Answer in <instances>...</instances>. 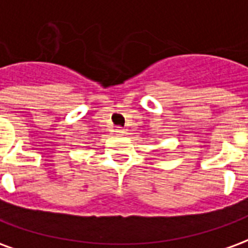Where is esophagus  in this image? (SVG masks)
Here are the masks:
<instances>
[{
    "mask_svg": "<svg viewBox=\"0 0 248 248\" xmlns=\"http://www.w3.org/2000/svg\"><path fill=\"white\" fill-rule=\"evenodd\" d=\"M115 134H117V135H124V130L122 129V127H117V129H115Z\"/></svg>",
    "mask_w": 248,
    "mask_h": 248,
    "instance_id": "34e87169",
    "label": "esophagus"
}]
</instances>
